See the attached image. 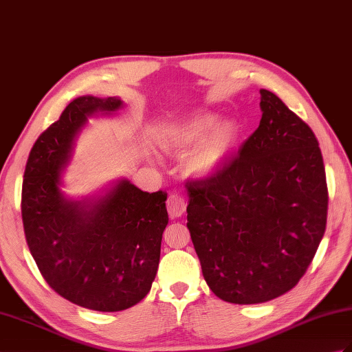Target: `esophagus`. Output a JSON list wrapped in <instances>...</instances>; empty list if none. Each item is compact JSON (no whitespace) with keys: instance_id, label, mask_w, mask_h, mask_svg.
Here are the masks:
<instances>
[{"instance_id":"1","label":"esophagus","mask_w":352,"mask_h":352,"mask_svg":"<svg viewBox=\"0 0 352 352\" xmlns=\"http://www.w3.org/2000/svg\"><path fill=\"white\" fill-rule=\"evenodd\" d=\"M168 213L169 216L173 219H177V217H182L186 211V202L183 199V196L179 193H173L168 198Z\"/></svg>"}]
</instances>
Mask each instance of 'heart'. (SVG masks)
I'll list each match as a JSON object with an SVG mask.
<instances>
[{
	"mask_svg": "<svg viewBox=\"0 0 352 352\" xmlns=\"http://www.w3.org/2000/svg\"><path fill=\"white\" fill-rule=\"evenodd\" d=\"M239 139V127L232 120L219 121L216 113L202 112L169 124L162 144L170 153L189 154L187 174L210 178L223 169Z\"/></svg>",
	"mask_w": 352,
	"mask_h": 352,
	"instance_id": "1",
	"label": "heart"
}]
</instances>
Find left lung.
I'll list each match as a JSON object with an SVG mask.
<instances>
[{
	"label": "left lung",
	"mask_w": 352,
	"mask_h": 352,
	"mask_svg": "<svg viewBox=\"0 0 352 352\" xmlns=\"http://www.w3.org/2000/svg\"><path fill=\"white\" fill-rule=\"evenodd\" d=\"M258 129L216 175L187 182V228L204 279L235 305L292 289L325 232V169L306 122L261 89Z\"/></svg>",
	"instance_id": "8db88e82"
}]
</instances>
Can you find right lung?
I'll use <instances>...</instances> for the list:
<instances>
[{
	"mask_svg": "<svg viewBox=\"0 0 352 352\" xmlns=\"http://www.w3.org/2000/svg\"><path fill=\"white\" fill-rule=\"evenodd\" d=\"M118 97L80 96L40 135L22 186V220L32 258L49 287L97 312H118L150 292L168 225L166 193L118 178L82 199L65 195L64 170L88 118L113 116Z\"/></svg>",
	"mask_w": 352,
	"mask_h": 352,
	"instance_id": "add662e5",
	"label": "right lung"
}]
</instances>
